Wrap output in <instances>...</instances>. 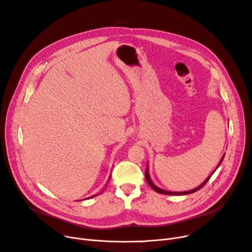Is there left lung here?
<instances>
[{
  "instance_id": "8db88e82",
  "label": "left lung",
  "mask_w": 252,
  "mask_h": 252,
  "mask_svg": "<svg viewBox=\"0 0 252 252\" xmlns=\"http://www.w3.org/2000/svg\"><path fill=\"white\" fill-rule=\"evenodd\" d=\"M223 158H224V155L222 156V158H221V160H220V162H219V164H218V166L216 167V169L219 167V165L221 164V162H222V160H223ZM215 169V170H216ZM214 170V172H215ZM213 172V173H214ZM213 173L211 174L205 181L204 182L200 184L199 186H197L196 188H194V189H192V190H189V191H183V192H173V191H167V190H163V189H161V188H159V187H157L153 182H152V180L150 179V176H149V165H147V168H146V173H145V176H146V180H147V182H148V184L153 188V190H155L156 192H158V193H162V194H167V195H184V194H190V193H193V192H195V191H197V190H199L200 188H202L208 181H209V179L211 178V176L213 175Z\"/></svg>"
}]
</instances>
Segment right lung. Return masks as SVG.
<instances>
[{"label":"right lung","instance_id":"add662e5","mask_svg":"<svg viewBox=\"0 0 252 252\" xmlns=\"http://www.w3.org/2000/svg\"><path fill=\"white\" fill-rule=\"evenodd\" d=\"M94 196H96V195H92V196H90V197H91V198H92V197H94ZM90 197H89V198H90Z\"/></svg>","mask_w":252,"mask_h":252}]
</instances>
